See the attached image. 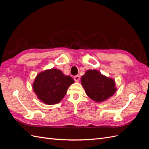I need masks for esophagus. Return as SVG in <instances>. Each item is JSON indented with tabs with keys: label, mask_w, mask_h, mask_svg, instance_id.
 <instances>
[{
	"label": "esophagus",
	"mask_w": 149,
	"mask_h": 149,
	"mask_svg": "<svg viewBox=\"0 0 149 149\" xmlns=\"http://www.w3.org/2000/svg\"><path fill=\"white\" fill-rule=\"evenodd\" d=\"M74 79L76 82H78L80 79V76L79 75H76L74 77Z\"/></svg>",
	"instance_id": "34e87169"
}]
</instances>
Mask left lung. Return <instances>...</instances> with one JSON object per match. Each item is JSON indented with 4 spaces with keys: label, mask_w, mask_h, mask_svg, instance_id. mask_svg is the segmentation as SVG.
<instances>
[{
    "label": "left lung",
    "mask_w": 149,
    "mask_h": 149,
    "mask_svg": "<svg viewBox=\"0 0 149 149\" xmlns=\"http://www.w3.org/2000/svg\"><path fill=\"white\" fill-rule=\"evenodd\" d=\"M81 81L87 96L96 102L107 100L117 91L114 79L102 74L97 70H87Z\"/></svg>",
    "instance_id": "obj_1"
}]
</instances>
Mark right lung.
<instances>
[{
    "mask_svg": "<svg viewBox=\"0 0 149 149\" xmlns=\"http://www.w3.org/2000/svg\"><path fill=\"white\" fill-rule=\"evenodd\" d=\"M74 81L58 69L46 70L38 73L33 83V89L39 100L48 105L60 102L68 88Z\"/></svg>",
    "mask_w": 149,
    "mask_h": 149,
    "instance_id": "obj_1",
    "label": "right lung"
}]
</instances>
